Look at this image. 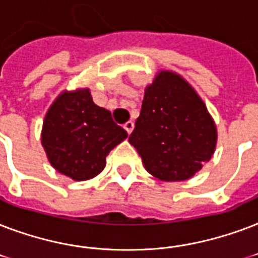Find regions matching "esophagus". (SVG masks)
<instances>
[{"instance_id": "34e87169", "label": "esophagus", "mask_w": 258, "mask_h": 258, "mask_svg": "<svg viewBox=\"0 0 258 258\" xmlns=\"http://www.w3.org/2000/svg\"><path fill=\"white\" fill-rule=\"evenodd\" d=\"M123 127H125V131L127 132V135H131L132 132H133V129H135V123L132 122V121H127V122H125Z\"/></svg>"}]
</instances>
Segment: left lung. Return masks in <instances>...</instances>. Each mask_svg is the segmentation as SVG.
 <instances>
[{"instance_id": "8db88e82", "label": "left lung", "mask_w": 258, "mask_h": 258, "mask_svg": "<svg viewBox=\"0 0 258 258\" xmlns=\"http://www.w3.org/2000/svg\"><path fill=\"white\" fill-rule=\"evenodd\" d=\"M217 136L214 119L188 82L172 71H160L145 89L129 143L152 176L181 181L210 160Z\"/></svg>"}]
</instances>
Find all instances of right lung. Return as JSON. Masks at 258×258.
I'll return each instance as SVG.
<instances>
[{"label": "right lung", "instance_id": "obj_1", "mask_svg": "<svg viewBox=\"0 0 258 258\" xmlns=\"http://www.w3.org/2000/svg\"><path fill=\"white\" fill-rule=\"evenodd\" d=\"M127 137L111 113L93 102L89 89L63 91L48 109L41 145L57 172L83 181L101 173L109 152Z\"/></svg>", "mask_w": 258, "mask_h": 258}]
</instances>
